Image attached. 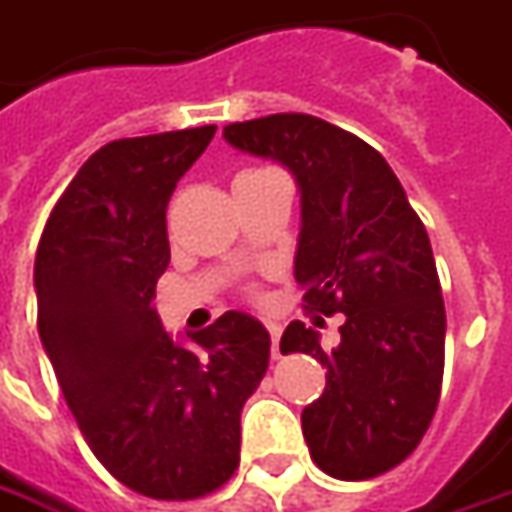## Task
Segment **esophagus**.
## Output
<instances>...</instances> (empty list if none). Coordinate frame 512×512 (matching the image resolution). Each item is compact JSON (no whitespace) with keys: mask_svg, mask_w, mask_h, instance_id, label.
<instances>
[{"mask_svg":"<svg viewBox=\"0 0 512 512\" xmlns=\"http://www.w3.org/2000/svg\"><path fill=\"white\" fill-rule=\"evenodd\" d=\"M271 336V358H280V325H266Z\"/></svg>","mask_w":512,"mask_h":512,"instance_id":"esophagus-1","label":"esophagus"}]
</instances>
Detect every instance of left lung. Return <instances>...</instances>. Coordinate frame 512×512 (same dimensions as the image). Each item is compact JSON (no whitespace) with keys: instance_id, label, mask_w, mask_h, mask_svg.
<instances>
[{"instance_id":"1","label":"left lung","mask_w":512,"mask_h":512,"mask_svg":"<svg viewBox=\"0 0 512 512\" xmlns=\"http://www.w3.org/2000/svg\"><path fill=\"white\" fill-rule=\"evenodd\" d=\"M224 139L291 170L305 311L344 314L330 353L302 322L280 342L328 367L325 392L302 409L311 460L347 482L387 474L423 440L443 387L446 305L426 227L387 159L319 117L269 114L227 125Z\"/></svg>"}]
</instances>
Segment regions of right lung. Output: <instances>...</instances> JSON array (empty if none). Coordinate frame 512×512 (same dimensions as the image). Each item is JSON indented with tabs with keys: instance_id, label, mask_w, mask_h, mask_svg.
I'll use <instances>...</instances> for the list:
<instances>
[{
	"instance_id": "add662e5",
	"label": "right lung",
	"mask_w": 512,
	"mask_h": 512,
	"mask_svg": "<svg viewBox=\"0 0 512 512\" xmlns=\"http://www.w3.org/2000/svg\"><path fill=\"white\" fill-rule=\"evenodd\" d=\"M215 125L114 139L52 207L36 252L38 336L86 443L117 482L187 502L241 462V409L269 367V330L227 311L170 339L151 300L170 263L165 210Z\"/></svg>"
}]
</instances>
